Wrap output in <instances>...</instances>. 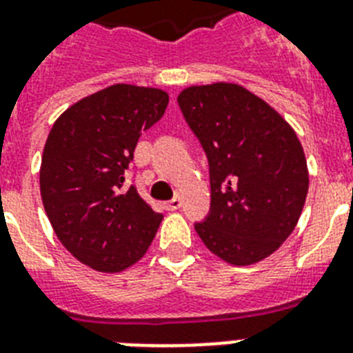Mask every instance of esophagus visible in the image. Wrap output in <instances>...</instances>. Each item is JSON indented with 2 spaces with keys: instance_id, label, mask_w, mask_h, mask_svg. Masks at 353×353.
I'll use <instances>...</instances> for the list:
<instances>
[{
  "instance_id": "1",
  "label": "esophagus",
  "mask_w": 353,
  "mask_h": 353,
  "mask_svg": "<svg viewBox=\"0 0 353 353\" xmlns=\"http://www.w3.org/2000/svg\"><path fill=\"white\" fill-rule=\"evenodd\" d=\"M181 205H183L181 196H176V198L170 199V201L166 203V210H177V209H181Z\"/></svg>"
}]
</instances>
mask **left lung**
Segmentation results:
<instances>
[{"label": "left lung", "instance_id": "1", "mask_svg": "<svg viewBox=\"0 0 353 353\" xmlns=\"http://www.w3.org/2000/svg\"><path fill=\"white\" fill-rule=\"evenodd\" d=\"M177 102L210 168V214L196 232L223 262H262L288 240L306 203L310 174L295 130L234 82L190 85Z\"/></svg>", "mask_w": 353, "mask_h": 353}]
</instances>
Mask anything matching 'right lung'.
<instances>
[{
	"label": "right lung",
	"mask_w": 353,
	"mask_h": 353,
	"mask_svg": "<svg viewBox=\"0 0 353 353\" xmlns=\"http://www.w3.org/2000/svg\"><path fill=\"white\" fill-rule=\"evenodd\" d=\"M166 106L168 93L159 88L113 84L52 124L41 155V201L58 240L88 268L124 271L155 238L163 216L135 187L124 188V170L141 133Z\"/></svg>",
	"instance_id": "add662e5"
}]
</instances>
